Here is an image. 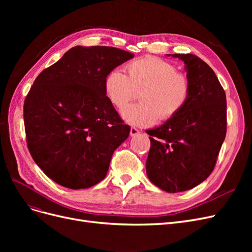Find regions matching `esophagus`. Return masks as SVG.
Masks as SVG:
<instances>
[{"label":"esophagus","instance_id":"34e87169","mask_svg":"<svg viewBox=\"0 0 252 252\" xmlns=\"http://www.w3.org/2000/svg\"><path fill=\"white\" fill-rule=\"evenodd\" d=\"M139 133H140V131L135 127H131L130 128V135L131 136H135V135H138Z\"/></svg>","mask_w":252,"mask_h":252}]
</instances>
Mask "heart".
I'll return each instance as SVG.
<instances>
[{"label": "heart", "instance_id": "b5f03b06", "mask_svg": "<svg viewBox=\"0 0 252 252\" xmlns=\"http://www.w3.org/2000/svg\"><path fill=\"white\" fill-rule=\"evenodd\" d=\"M124 72L111 70L104 80V90L117 109H122L140 90L138 104L122 110L127 123L147 127L159 121L170 120L185 107L190 95V82L186 74L155 57H145L125 65Z\"/></svg>", "mask_w": 252, "mask_h": 252}]
</instances>
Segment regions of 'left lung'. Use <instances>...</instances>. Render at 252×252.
<instances>
[{
	"instance_id": "1",
	"label": "left lung",
	"mask_w": 252,
	"mask_h": 252,
	"mask_svg": "<svg viewBox=\"0 0 252 252\" xmlns=\"http://www.w3.org/2000/svg\"><path fill=\"white\" fill-rule=\"evenodd\" d=\"M185 64L190 82L188 101L177 116L146 132V161L152 184L169 193L197 186L215 168L226 136V94L217 75L194 55H171Z\"/></svg>"
}]
</instances>
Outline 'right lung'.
<instances>
[{"label":"right lung","instance_id":"right-lung-1","mask_svg":"<svg viewBox=\"0 0 252 252\" xmlns=\"http://www.w3.org/2000/svg\"><path fill=\"white\" fill-rule=\"evenodd\" d=\"M133 57L114 47L75 46L33 82L24 102L27 146L59 185L85 189L107 174L130 127L106 96L104 80Z\"/></svg>","mask_w":252,"mask_h":252}]
</instances>
